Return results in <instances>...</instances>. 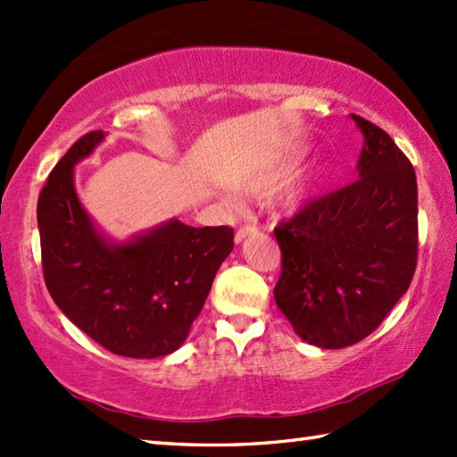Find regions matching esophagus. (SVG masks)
<instances>
[{
    "mask_svg": "<svg viewBox=\"0 0 457 457\" xmlns=\"http://www.w3.org/2000/svg\"><path fill=\"white\" fill-rule=\"evenodd\" d=\"M253 235H256V227H254V225H246V227H240V228L237 230V235H235V240H237V242H242V240H246L248 237H253Z\"/></svg>",
    "mask_w": 457,
    "mask_h": 457,
    "instance_id": "obj_1",
    "label": "esophagus"
}]
</instances>
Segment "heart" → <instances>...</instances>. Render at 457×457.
<instances>
[{
	"label": "heart",
	"instance_id": "1",
	"mask_svg": "<svg viewBox=\"0 0 457 457\" xmlns=\"http://www.w3.org/2000/svg\"><path fill=\"white\" fill-rule=\"evenodd\" d=\"M305 154H307L305 150H294L292 154L284 155L280 162H276L270 170L260 173L256 179L250 181L246 189L254 195H266L270 191L278 189L284 181L290 179V177L297 171V167H300L302 162L305 160ZM331 173H333L331 165H320L318 170H313L310 175L302 177L300 181H294L292 185H287V187L278 195L276 203L286 211H294L297 207H302L303 203L315 197V195L328 185Z\"/></svg>",
	"mask_w": 457,
	"mask_h": 457
}]
</instances>
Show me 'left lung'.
Masks as SVG:
<instances>
[{"mask_svg":"<svg viewBox=\"0 0 457 457\" xmlns=\"http://www.w3.org/2000/svg\"><path fill=\"white\" fill-rule=\"evenodd\" d=\"M362 134L359 179L307 203L276 227V303L310 345L341 349L375 331L412 282L418 187L385 129L351 114Z\"/></svg>","mask_w":457,"mask_h":457,"instance_id":"1","label":"left lung"}]
</instances>
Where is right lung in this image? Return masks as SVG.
I'll use <instances>...</instances> for the list:
<instances>
[{"mask_svg":"<svg viewBox=\"0 0 457 457\" xmlns=\"http://www.w3.org/2000/svg\"><path fill=\"white\" fill-rule=\"evenodd\" d=\"M82 136L54 165L37 203L43 276L59 310L122 357L170 355L187 339L217 270L235 246L230 227L171 219L126 240L102 232L82 207L74 165L104 142Z\"/></svg>","mask_w":457,"mask_h":457,"instance_id":"add662e5","label":"right lung"}]
</instances>
